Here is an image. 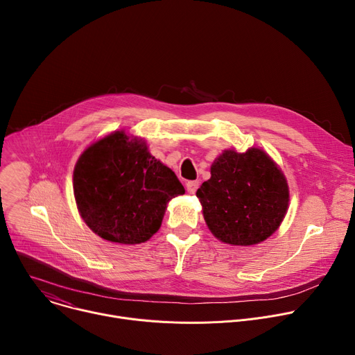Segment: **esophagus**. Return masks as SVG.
I'll use <instances>...</instances> for the list:
<instances>
[{
    "label": "esophagus",
    "mask_w": 355,
    "mask_h": 355,
    "mask_svg": "<svg viewBox=\"0 0 355 355\" xmlns=\"http://www.w3.org/2000/svg\"><path fill=\"white\" fill-rule=\"evenodd\" d=\"M198 187H199V182H198V181H188V182H187V191H188L189 193H195L196 189H198Z\"/></svg>",
    "instance_id": "obj_1"
}]
</instances>
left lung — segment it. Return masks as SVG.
<instances>
[{
  "label": "left lung",
  "mask_w": 355,
  "mask_h": 355,
  "mask_svg": "<svg viewBox=\"0 0 355 355\" xmlns=\"http://www.w3.org/2000/svg\"><path fill=\"white\" fill-rule=\"evenodd\" d=\"M196 196L216 239L252 245L279 227L288 211L289 188L277 163L261 148L251 147L245 153L225 150Z\"/></svg>",
  "instance_id": "1"
}]
</instances>
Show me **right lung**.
Listing matches in <instances>:
<instances>
[{
    "instance_id": "1",
    "label": "right lung",
    "mask_w": 355,
    "mask_h": 355,
    "mask_svg": "<svg viewBox=\"0 0 355 355\" xmlns=\"http://www.w3.org/2000/svg\"><path fill=\"white\" fill-rule=\"evenodd\" d=\"M73 188L87 226L119 244L147 241L160 229L168 200L185 192L174 171L148 153L146 141L123 130L84 150Z\"/></svg>"
}]
</instances>
